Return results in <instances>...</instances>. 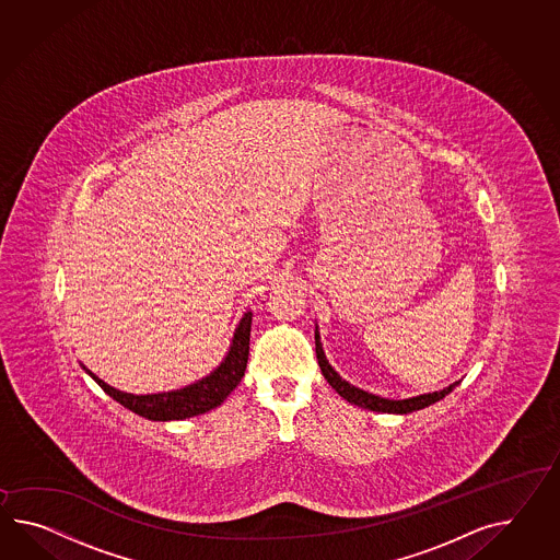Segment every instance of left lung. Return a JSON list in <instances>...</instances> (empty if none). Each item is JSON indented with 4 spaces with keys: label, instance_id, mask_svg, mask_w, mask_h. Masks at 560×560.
<instances>
[{
    "label": "left lung",
    "instance_id": "left-lung-1",
    "mask_svg": "<svg viewBox=\"0 0 560 560\" xmlns=\"http://www.w3.org/2000/svg\"><path fill=\"white\" fill-rule=\"evenodd\" d=\"M315 355H317V362H319V369H322L324 378L329 382V386H331L341 398H346L348 402L358 405V407H362V409L376 410V412L407 415V412H412V410L424 409V407L433 405L436 400L445 398V396L450 395L451 390L459 384V382H453V384H450V386L443 388V390L412 396V398H402V400H390V398H382V396L366 393V390L358 388L354 384L343 381L340 374L329 366L326 354H324V348H322V341H319V331H317V329H315Z\"/></svg>",
    "mask_w": 560,
    "mask_h": 560
}]
</instances>
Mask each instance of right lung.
I'll use <instances>...</instances> for the list:
<instances>
[{"mask_svg": "<svg viewBox=\"0 0 560 560\" xmlns=\"http://www.w3.org/2000/svg\"><path fill=\"white\" fill-rule=\"evenodd\" d=\"M250 324L253 314L246 312L241 324L234 329L231 350L226 358L220 362L219 369L210 372L202 381L194 382L179 390L158 393V395H129L109 386L101 381L91 370L86 374L125 409L133 410L139 417L150 421H182L196 415H205L208 410L220 407L226 396L243 381L248 360V341H250Z\"/></svg>", "mask_w": 560, "mask_h": 560, "instance_id": "right-lung-1", "label": "right lung"}]
</instances>
